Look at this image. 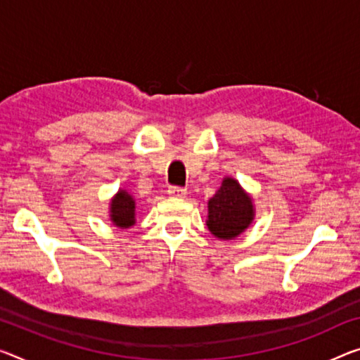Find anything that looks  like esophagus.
I'll use <instances>...</instances> for the list:
<instances>
[{"label":"esophagus","mask_w":360,"mask_h":360,"mask_svg":"<svg viewBox=\"0 0 360 360\" xmlns=\"http://www.w3.org/2000/svg\"><path fill=\"white\" fill-rule=\"evenodd\" d=\"M167 193L170 198H185L186 190H184V188H179V186H172V188H169Z\"/></svg>","instance_id":"1"}]
</instances>
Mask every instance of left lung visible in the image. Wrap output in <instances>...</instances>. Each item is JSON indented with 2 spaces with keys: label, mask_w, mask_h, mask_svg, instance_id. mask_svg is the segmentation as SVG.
I'll return each mask as SVG.
<instances>
[{
  "label": "left lung",
  "mask_w": 360,
  "mask_h": 360,
  "mask_svg": "<svg viewBox=\"0 0 360 360\" xmlns=\"http://www.w3.org/2000/svg\"><path fill=\"white\" fill-rule=\"evenodd\" d=\"M254 217L256 207L252 196L233 176H225L222 185L207 201L209 231L219 240H235L250 229Z\"/></svg>",
  "instance_id": "left-lung-1"
}]
</instances>
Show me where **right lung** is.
Returning a JSON list of instances; mask_svg holds the SVG:
<instances>
[{
  "mask_svg": "<svg viewBox=\"0 0 360 360\" xmlns=\"http://www.w3.org/2000/svg\"><path fill=\"white\" fill-rule=\"evenodd\" d=\"M109 220L117 229H130L136 224V201L129 191L120 188L109 201Z\"/></svg>",
  "mask_w": 360,
  "mask_h": 360,
  "instance_id": "1",
  "label": "right lung"
}]
</instances>
